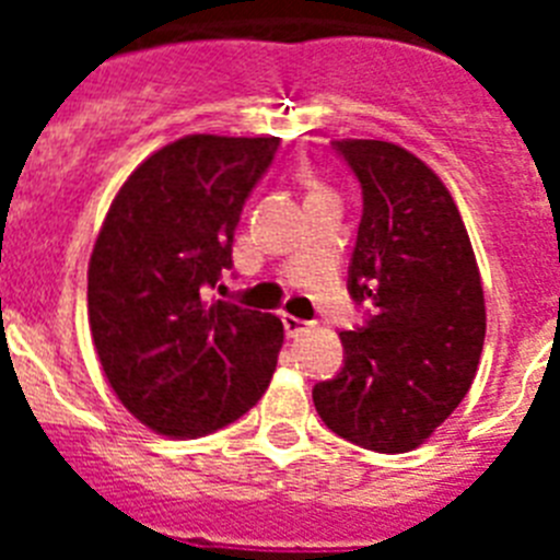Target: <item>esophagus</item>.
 Here are the masks:
<instances>
[{"instance_id":"1","label":"esophagus","mask_w":560,"mask_h":560,"mask_svg":"<svg viewBox=\"0 0 560 560\" xmlns=\"http://www.w3.org/2000/svg\"><path fill=\"white\" fill-rule=\"evenodd\" d=\"M283 328H285V336L296 339V336L308 334V330L314 328V325L305 323V319H296V316H291V314H283Z\"/></svg>"}]
</instances>
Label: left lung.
Instances as JSON below:
<instances>
[{"mask_svg": "<svg viewBox=\"0 0 560 560\" xmlns=\"http://www.w3.org/2000/svg\"><path fill=\"white\" fill-rule=\"evenodd\" d=\"M361 185L348 269L364 325L341 330L345 364L314 387L325 427L381 454L412 452L457 409L477 375L485 296L452 192L400 145L339 140Z\"/></svg>", "mask_w": 560, "mask_h": 560, "instance_id": "8db88e82", "label": "left lung"}]
</instances>
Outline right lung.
Here are the masks:
<instances>
[{
    "mask_svg": "<svg viewBox=\"0 0 560 560\" xmlns=\"http://www.w3.org/2000/svg\"><path fill=\"white\" fill-rule=\"evenodd\" d=\"M277 137L190 133L148 156L112 201L89 260V328L122 407L153 432L201 438L269 387L283 323L207 303Z\"/></svg>",
    "mask_w": 560,
    "mask_h": 560,
    "instance_id": "right-lung-1",
    "label": "right lung"
}]
</instances>
